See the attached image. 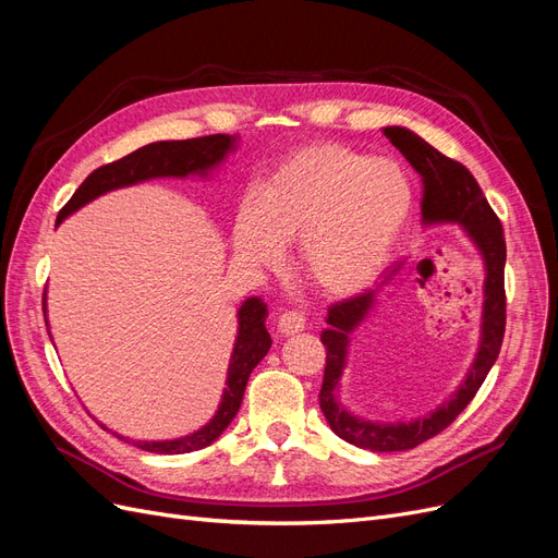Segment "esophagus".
I'll list each match as a JSON object with an SVG mask.
<instances>
[{
    "mask_svg": "<svg viewBox=\"0 0 558 558\" xmlns=\"http://www.w3.org/2000/svg\"><path fill=\"white\" fill-rule=\"evenodd\" d=\"M305 326H307V316L302 312H283L277 320V330L286 337L305 330Z\"/></svg>",
    "mask_w": 558,
    "mask_h": 558,
    "instance_id": "1",
    "label": "esophagus"
}]
</instances>
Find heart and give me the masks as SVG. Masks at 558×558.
Masks as SVG:
<instances>
[{
	"label": "heart",
	"mask_w": 558,
	"mask_h": 558,
	"mask_svg": "<svg viewBox=\"0 0 558 558\" xmlns=\"http://www.w3.org/2000/svg\"><path fill=\"white\" fill-rule=\"evenodd\" d=\"M414 207L402 167L340 144L295 150L246 199L234 223V248L251 265H277L300 244L302 272L326 295L344 298L373 283Z\"/></svg>",
	"instance_id": "heart-1"
}]
</instances>
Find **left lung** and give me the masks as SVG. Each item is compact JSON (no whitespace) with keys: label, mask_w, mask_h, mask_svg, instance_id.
Returning a JSON list of instances; mask_svg holds the SVG:
<instances>
[{"label":"left lung","mask_w":558,"mask_h":558,"mask_svg":"<svg viewBox=\"0 0 558 558\" xmlns=\"http://www.w3.org/2000/svg\"><path fill=\"white\" fill-rule=\"evenodd\" d=\"M384 134L410 160V165L421 174V181H424V202H421L424 223H459L480 248L486 269L477 359L472 363L468 377L461 381L459 391L445 400L435 412L424 418H414L410 424H404V421H398V424L365 421L361 416H353L337 402V384H340L347 365L349 335L373 312L379 293L400 275L402 263L388 269L377 289L335 302L328 310V328L320 332V342L326 347V373L318 393L320 412H324L332 433L349 445L369 451H404L430 440V437L453 424L456 416L475 398L488 369L494 367L498 359L505 335V238L498 216L486 202L480 183L461 162L442 156L440 150L433 148L408 128H384Z\"/></svg>","instance_id":"8db88e82"}]
</instances>
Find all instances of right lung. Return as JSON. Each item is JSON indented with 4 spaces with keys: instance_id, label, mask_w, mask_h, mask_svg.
I'll return each mask as SVG.
<instances>
[{
    "instance_id": "1",
    "label": "right lung",
    "mask_w": 558,
    "mask_h": 558,
    "mask_svg": "<svg viewBox=\"0 0 558 558\" xmlns=\"http://www.w3.org/2000/svg\"><path fill=\"white\" fill-rule=\"evenodd\" d=\"M238 142V134H209V137L197 140H181V142H156L132 150L130 156L97 167L88 179L83 181L72 199L60 209L58 221H64L66 216L88 205L90 199L105 195L109 191L123 189V185L140 183L146 179L158 177H189L199 174L205 177L209 170L221 162ZM267 307L260 298H248L238 312L240 328H238V342H234L230 367H228V386L223 391L218 412L205 428H199L191 435L179 437V440H165V442H132L144 451L154 453H189L209 447L218 435H221L234 414L240 412V404L244 398L246 381L265 353L272 347V337L265 328ZM121 437V435H118Z\"/></svg>"
}]
</instances>
